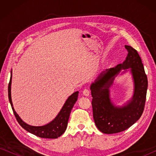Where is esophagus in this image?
I'll list each match as a JSON object with an SVG mask.
<instances>
[{
	"mask_svg": "<svg viewBox=\"0 0 156 156\" xmlns=\"http://www.w3.org/2000/svg\"><path fill=\"white\" fill-rule=\"evenodd\" d=\"M83 95H84V96H88L89 95V94H90V91H89V89H84V90H83Z\"/></svg>",
	"mask_w": 156,
	"mask_h": 156,
	"instance_id": "obj_1",
	"label": "esophagus"
}]
</instances>
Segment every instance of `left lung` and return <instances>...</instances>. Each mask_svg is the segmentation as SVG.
I'll return each mask as SVG.
<instances>
[{"instance_id": "left-lung-1", "label": "left lung", "mask_w": 156, "mask_h": 156, "mask_svg": "<svg viewBox=\"0 0 156 156\" xmlns=\"http://www.w3.org/2000/svg\"><path fill=\"white\" fill-rule=\"evenodd\" d=\"M125 48L128 54L125 61L101 73L90 87L94 122L104 133H116L127 129L141 117L144 109L148 80L144 66L135 49L129 45ZM129 68L134 82V96L125 106L117 108L110 102L108 88L121 69Z\"/></svg>"}]
</instances>
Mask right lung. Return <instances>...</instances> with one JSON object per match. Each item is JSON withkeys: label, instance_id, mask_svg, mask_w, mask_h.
Listing matches in <instances>:
<instances>
[{"label": "right lung", "instance_id": "1", "mask_svg": "<svg viewBox=\"0 0 156 156\" xmlns=\"http://www.w3.org/2000/svg\"><path fill=\"white\" fill-rule=\"evenodd\" d=\"M11 84H12V74L10 77V80L8 84V97L11 106L12 108L13 112L15 115L16 118L19 123V125L22 127L27 131L30 133L34 134L36 136L40 137L43 138H50L55 139L60 137L64 133L66 129L67 126L68 120L69 118V115L72 111L73 105L77 101L78 91H76L73 94L68 98V99L66 100L65 105H63L62 109L60 110L58 114L55 118L54 120H52L51 122L47 124L46 125L41 126H34L29 125L23 122L20 119V118L18 116L17 113L15 112V110L13 107V104L12 102L11 98Z\"/></svg>", "mask_w": 156, "mask_h": 156}]
</instances>
